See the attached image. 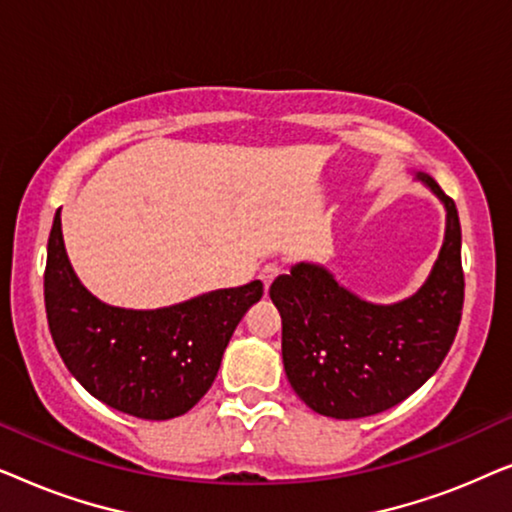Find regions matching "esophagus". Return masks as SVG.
<instances>
[{
  "mask_svg": "<svg viewBox=\"0 0 512 512\" xmlns=\"http://www.w3.org/2000/svg\"><path fill=\"white\" fill-rule=\"evenodd\" d=\"M279 265L277 263H265L263 268H261V272H258V277H261V282H263V286H265V291L270 289V284L275 282V277L279 275Z\"/></svg>",
  "mask_w": 512,
  "mask_h": 512,
  "instance_id": "esophagus-1",
  "label": "esophagus"
}]
</instances>
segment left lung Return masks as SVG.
I'll use <instances>...</instances> for the list:
<instances>
[{
	"label": "left lung",
	"mask_w": 512,
	"mask_h": 512,
	"mask_svg": "<svg viewBox=\"0 0 512 512\" xmlns=\"http://www.w3.org/2000/svg\"><path fill=\"white\" fill-rule=\"evenodd\" d=\"M417 181L445 205V242L415 296L373 305L317 263L279 275L270 298L282 314V359L307 408L359 419L394 408L422 387L450 352L464 307L461 226L454 200L429 174Z\"/></svg>",
	"instance_id": "8db88e82"
}]
</instances>
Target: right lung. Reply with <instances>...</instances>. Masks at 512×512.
I'll return each mask as SVG.
<instances>
[{"label": "right lung", "instance_id": "obj_1", "mask_svg": "<svg viewBox=\"0 0 512 512\" xmlns=\"http://www.w3.org/2000/svg\"><path fill=\"white\" fill-rule=\"evenodd\" d=\"M263 284L202 293L158 310H125L79 282L55 212L44 272L46 317L69 373L109 408L139 419L184 415L207 394L223 352Z\"/></svg>", "mask_w": 512, "mask_h": 512}]
</instances>
